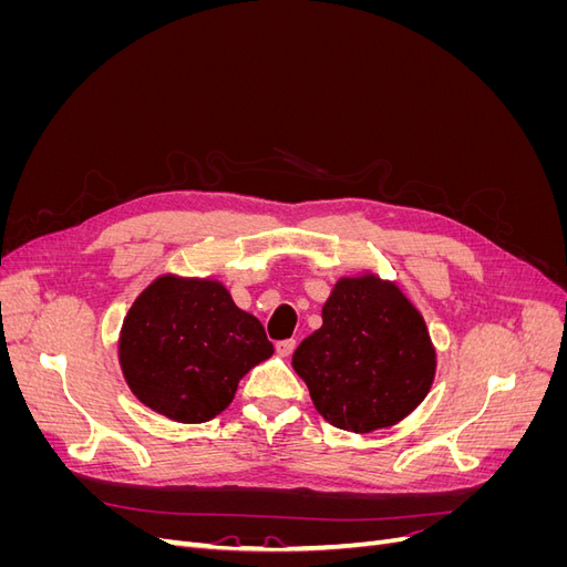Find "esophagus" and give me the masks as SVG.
I'll return each instance as SVG.
<instances>
[{"mask_svg": "<svg viewBox=\"0 0 567 567\" xmlns=\"http://www.w3.org/2000/svg\"><path fill=\"white\" fill-rule=\"evenodd\" d=\"M296 350V340L288 338V340H279L277 342V354L279 357H290V352Z\"/></svg>", "mask_w": 567, "mask_h": 567, "instance_id": "34e87169", "label": "esophagus"}]
</instances>
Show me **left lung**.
<instances>
[{
	"mask_svg": "<svg viewBox=\"0 0 567 567\" xmlns=\"http://www.w3.org/2000/svg\"><path fill=\"white\" fill-rule=\"evenodd\" d=\"M321 319L293 352V369L326 421L371 433L423 402L435 379V348L398 286L375 274L340 279Z\"/></svg>",
	"mask_w": 567,
	"mask_h": 567,
	"instance_id": "obj_1",
	"label": "left lung"
}]
</instances>
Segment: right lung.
<instances>
[{"label": "right lung", "mask_w": 567, "mask_h": 567, "mask_svg": "<svg viewBox=\"0 0 567 567\" xmlns=\"http://www.w3.org/2000/svg\"><path fill=\"white\" fill-rule=\"evenodd\" d=\"M271 352L262 323L238 310L219 281L173 274L134 300L117 346L136 400L179 423L215 419Z\"/></svg>", "instance_id": "add662e5"}]
</instances>
